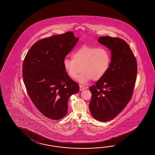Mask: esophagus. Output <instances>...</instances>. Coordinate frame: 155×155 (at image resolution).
Instances as JSON below:
<instances>
[{"label": "esophagus", "mask_w": 155, "mask_h": 155, "mask_svg": "<svg viewBox=\"0 0 155 155\" xmlns=\"http://www.w3.org/2000/svg\"><path fill=\"white\" fill-rule=\"evenodd\" d=\"M84 89H85V87L84 86L80 85V91H82V90H84Z\"/></svg>", "instance_id": "34e87169"}]
</instances>
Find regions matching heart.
<instances>
[{
	"label": "heart",
	"instance_id": "obj_1",
	"mask_svg": "<svg viewBox=\"0 0 155 155\" xmlns=\"http://www.w3.org/2000/svg\"><path fill=\"white\" fill-rule=\"evenodd\" d=\"M111 59L110 51L105 48L84 45L73 53L72 59L65 58L63 65L71 78H75L82 71L77 80L86 84L91 80L102 79L109 70Z\"/></svg>",
	"mask_w": 155,
	"mask_h": 155
}]
</instances>
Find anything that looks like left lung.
I'll use <instances>...</instances> for the list:
<instances>
[{
	"mask_svg": "<svg viewBox=\"0 0 155 155\" xmlns=\"http://www.w3.org/2000/svg\"><path fill=\"white\" fill-rule=\"evenodd\" d=\"M98 41L111 51V59L105 75L89 87L92 94L89 109L96 120L106 122L118 115L131 99L137 65L125 40L107 36L100 37Z\"/></svg>",
	"mask_w": 155,
	"mask_h": 155,
	"instance_id": "1",
	"label": "left lung"
}]
</instances>
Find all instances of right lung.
<instances>
[{
	"label": "right lung",
	"mask_w": 155,
	"mask_h": 155,
	"mask_svg": "<svg viewBox=\"0 0 155 155\" xmlns=\"http://www.w3.org/2000/svg\"><path fill=\"white\" fill-rule=\"evenodd\" d=\"M78 40L71 31L40 40L24 60L26 91L36 109L47 118L56 120L65 117L70 96L79 91L78 84L63 65L65 56Z\"/></svg>",
	"instance_id": "obj_1"
}]
</instances>
